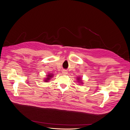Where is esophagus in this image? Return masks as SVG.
Segmentation results:
<instances>
[{
	"instance_id": "1",
	"label": "esophagus",
	"mask_w": 130,
	"mask_h": 130,
	"mask_svg": "<svg viewBox=\"0 0 130 130\" xmlns=\"http://www.w3.org/2000/svg\"><path fill=\"white\" fill-rule=\"evenodd\" d=\"M62 73H63V74H67V71H66V70H63V71H62Z\"/></svg>"
}]
</instances>
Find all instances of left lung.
Returning a JSON list of instances; mask_svg holds the SVG:
<instances>
[{
  "instance_id": "1",
  "label": "left lung",
  "mask_w": 130,
  "mask_h": 130,
  "mask_svg": "<svg viewBox=\"0 0 130 130\" xmlns=\"http://www.w3.org/2000/svg\"><path fill=\"white\" fill-rule=\"evenodd\" d=\"M78 79H79V78H78Z\"/></svg>"
}]
</instances>
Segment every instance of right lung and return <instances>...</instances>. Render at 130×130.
<instances>
[{"label":"right lung","instance_id":"1","mask_svg":"<svg viewBox=\"0 0 130 130\" xmlns=\"http://www.w3.org/2000/svg\"><path fill=\"white\" fill-rule=\"evenodd\" d=\"M53 75H52V74H49V75H48V77H47V78H46V79L45 80V82H47V81H48V80H49L50 78H51V77H52Z\"/></svg>","mask_w":130,"mask_h":130}]
</instances>
